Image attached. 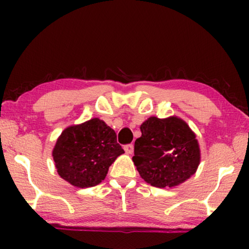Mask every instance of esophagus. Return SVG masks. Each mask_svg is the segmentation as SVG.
Masks as SVG:
<instances>
[{
  "mask_svg": "<svg viewBox=\"0 0 249 249\" xmlns=\"http://www.w3.org/2000/svg\"><path fill=\"white\" fill-rule=\"evenodd\" d=\"M124 149L125 151V153H128V154H132V153H134V145L132 144L124 145Z\"/></svg>",
  "mask_w": 249,
  "mask_h": 249,
  "instance_id": "obj_1",
  "label": "esophagus"
}]
</instances>
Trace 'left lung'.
Segmentation results:
<instances>
[{"label":"left lung","instance_id":"obj_1","mask_svg":"<svg viewBox=\"0 0 249 249\" xmlns=\"http://www.w3.org/2000/svg\"><path fill=\"white\" fill-rule=\"evenodd\" d=\"M141 131L132 161L146 182L159 188L175 187L196 172L198 142L185 121L152 117L141 125Z\"/></svg>","mask_w":249,"mask_h":249}]
</instances>
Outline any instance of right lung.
<instances>
[{"label": "right lung", "mask_w": 249, "mask_h": 249, "mask_svg": "<svg viewBox=\"0 0 249 249\" xmlns=\"http://www.w3.org/2000/svg\"><path fill=\"white\" fill-rule=\"evenodd\" d=\"M122 153L113 129L95 118L64 129L53 149V160L61 178L88 188L104 180L110 165Z\"/></svg>", "instance_id": "right-lung-1"}]
</instances>
